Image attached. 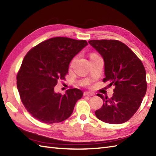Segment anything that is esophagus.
I'll return each mask as SVG.
<instances>
[{"mask_svg": "<svg viewBox=\"0 0 156 156\" xmlns=\"http://www.w3.org/2000/svg\"><path fill=\"white\" fill-rule=\"evenodd\" d=\"M94 94L90 92V91H84L83 92V95H94Z\"/></svg>", "mask_w": 156, "mask_h": 156, "instance_id": "esophagus-1", "label": "esophagus"}]
</instances>
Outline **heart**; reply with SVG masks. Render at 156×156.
I'll use <instances>...</instances> for the list:
<instances>
[{
    "label": "heart",
    "instance_id": "obj_1",
    "mask_svg": "<svg viewBox=\"0 0 156 156\" xmlns=\"http://www.w3.org/2000/svg\"><path fill=\"white\" fill-rule=\"evenodd\" d=\"M94 55H96V54H91V55H90V57H91V56H94Z\"/></svg>",
    "mask_w": 156,
    "mask_h": 156
}]
</instances>
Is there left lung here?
I'll list each match as a JSON object with an SVG mask.
<instances>
[{
	"label": "left lung",
	"instance_id": "left-lung-1",
	"mask_svg": "<svg viewBox=\"0 0 156 156\" xmlns=\"http://www.w3.org/2000/svg\"><path fill=\"white\" fill-rule=\"evenodd\" d=\"M88 43L104 60L105 78L103 82L115 86L111 98L98 94L103 104L95 111V116L107 123L125 122L136 112L145 96L144 66L129 47L117 40H90Z\"/></svg>",
	"mask_w": 156,
	"mask_h": 156
}]
</instances>
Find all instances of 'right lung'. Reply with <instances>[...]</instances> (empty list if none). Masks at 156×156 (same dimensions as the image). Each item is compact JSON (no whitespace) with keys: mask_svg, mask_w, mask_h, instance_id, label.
Here are the masks:
<instances>
[{"mask_svg":"<svg viewBox=\"0 0 156 156\" xmlns=\"http://www.w3.org/2000/svg\"><path fill=\"white\" fill-rule=\"evenodd\" d=\"M87 45L85 40L57 37L47 39L26 54L17 74V87L27 111L43 123L62 122L70 117L83 92L74 88L61 95L54 89L65 80L70 61Z\"/></svg>","mask_w":156,"mask_h":156,"instance_id":"right-lung-1","label":"right lung"}]
</instances>
